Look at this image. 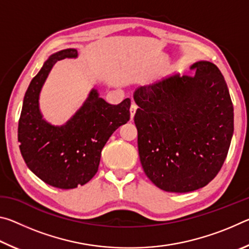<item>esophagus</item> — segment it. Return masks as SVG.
Returning <instances> with one entry per match:
<instances>
[{
  "label": "esophagus",
  "mask_w": 249,
  "mask_h": 249,
  "mask_svg": "<svg viewBox=\"0 0 249 249\" xmlns=\"http://www.w3.org/2000/svg\"><path fill=\"white\" fill-rule=\"evenodd\" d=\"M136 109H137V104L135 103V102H132V105H130V108H129V111H130V116H132V119L134 117L135 113H136Z\"/></svg>",
  "instance_id": "34e87169"
}]
</instances>
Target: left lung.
Segmentation results:
<instances>
[{
    "label": "left lung",
    "mask_w": 249,
    "mask_h": 249,
    "mask_svg": "<svg viewBox=\"0 0 249 249\" xmlns=\"http://www.w3.org/2000/svg\"><path fill=\"white\" fill-rule=\"evenodd\" d=\"M191 69L195 75H176L134 94L142 169L168 192L195 191L215 178L234 132L233 103L220 69L209 61Z\"/></svg>",
    "instance_id": "8db88e82"
}]
</instances>
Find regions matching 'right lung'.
<instances>
[{"instance_id":"add662e5","label":"right lung","mask_w":249,"mask_h":249,"mask_svg":"<svg viewBox=\"0 0 249 249\" xmlns=\"http://www.w3.org/2000/svg\"><path fill=\"white\" fill-rule=\"evenodd\" d=\"M77 56V50L69 48L49 57L29 84L18 121V137L24 161L45 183L59 189L89 182L98 172L104 145L130 117V99L113 105L92 90L65 125L53 126L43 120L38 96L49 71L57 61Z\"/></svg>"}]
</instances>
